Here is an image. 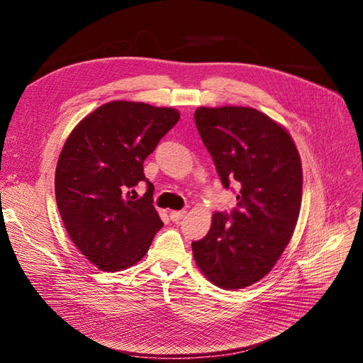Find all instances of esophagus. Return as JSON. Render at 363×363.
Instances as JSON below:
<instances>
[{
	"label": "esophagus",
	"mask_w": 363,
	"mask_h": 363,
	"mask_svg": "<svg viewBox=\"0 0 363 363\" xmlns=\"http://www.w3.org/2000/svg\"><path fill=\"white\" fill-rule=\"evenodd\" d=\"M185 215H186L185 211H175V212H170V219L174 222H179Z\"/></svg>",
	"instance_id": "34e87169"
}]
</instances>
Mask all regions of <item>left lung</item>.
Wrapping results in <instances>:
<instances>
[{"mask_svg": "<svg viewBox=\"0 0 363 363\" xmlns=\"http://www.w3.org/2000/svg\"><path fill=\"white\" fill-rule=\"evenodd\" d=\"M194 119L223 186H241L237 208L215 213L207 235L193 241L194 260L218 287L245 289L271 272L293 237L300 155L287 129L256 108L199 107Z\"/></svg>", "mask_w": 363, "mask_h": 363, "instance_id": "1", "label": "left lung"}]
</instances>
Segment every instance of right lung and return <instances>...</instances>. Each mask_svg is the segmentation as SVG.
<instances>
[{"mask_svg": "<svg viewBox=\"0 0 363 363\" xmlns=\"http://www.w3.org/2000/svg\"><path fill=\"white\" fill-rule=\"evenodd\" d=\"M179 118L172 107L110 101L67 137L55 167L57 207L73 244L100 271L140 262L163 226L143 163ZM141 180L147 191L137 199Z\"/></svg>", "mask_w": 363, "mask_h": 363, "instance_id": "add662e5", "label": "right lung"}]
</instances>
